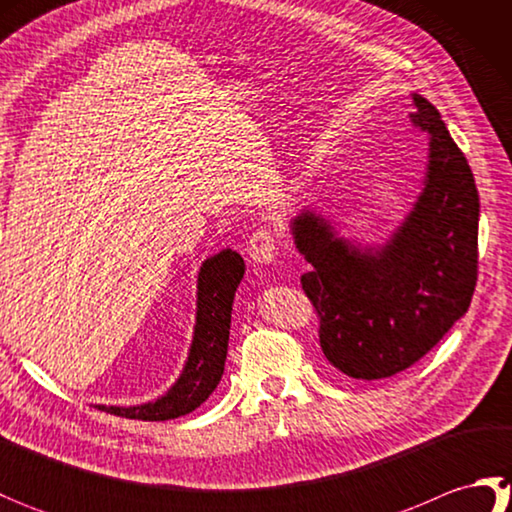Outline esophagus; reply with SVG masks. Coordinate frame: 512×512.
<instances>
[{
	"instance_id": "1",
	"label": "esophagus",
	"mask_w": 512,
	"mask_h": 512,
	"mask_svg": "<svg viewBox=\"0 0 512 512\" xmlns=\"http://www.w3.org/2000/svg\"><path fill=\"white\" fill-rule=\"evenodd\" d=\"M246 253L255 264L275 262V257H277L275 233L266 226L257 228V231L253 235H248V239H246Z\"/></svg>"
}]
</instances>
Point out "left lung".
<instances>
[{
	"label": "left lung",
	"mask_w": 512,
	"mask_h": 512,
	"mask_svg": "<svg viewBox=\"0 0 512 512\" xmlns=\"http://www.w3.org/2000/svg\"><path fill=\"white\" fill-rule=\"evenodd\" d=\"M413 96L411 123L429 134L424 187L389 242L361 248L303 209L292 220L312 266L301 286L319 314V343L339 372L376 380L418 363L471 306L480 195L440 112Z\"/></svg>",
	"instance_id": "left-lung-1"
}]
</instances>
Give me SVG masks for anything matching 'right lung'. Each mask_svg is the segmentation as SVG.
<instances>
[{
	"label": "right lung",
	"instance_id": "right-lung-1",
	"mask_svg": "<svg viewBox=\"0 0 512 512\" xmlns=\"http://www.w3.org/2000/svg\"><path fill=\"white\" fill-rule=\"evenodd\" d=\"M244 277V259L235 250L206 259L198 275V312L189 358L180 378L165 396L136 407H107L96 409L132 420H173L187 416L209 398L224 374L228 350V330H231V310L239 281Z\"/></svg>",
	"mask_w": 512,
	"mask_h": 512
}]
</instances>
